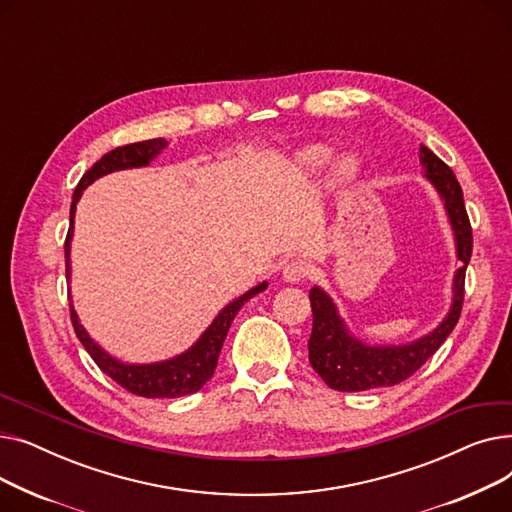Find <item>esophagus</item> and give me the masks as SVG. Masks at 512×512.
<instances>
[{"instance_id":"1","label":"esophagus","mask_w":512,"mask_h":512,"mask_svg":"<svg viewBox=\"0 0 512 512\" xmlns=\"http://www.w3.org/2000/svg\"><path fill=\"white\" fill-rule=\"evenodd\" d=\"M309 276V265L303 259H292L284 265L282 270V278L290 284H297L301 280H305Z\"/></svg>"}]
</instances>
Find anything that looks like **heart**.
Returning a JSON list of instances; mask_svg holds the SVG:
<instances>
[{"label":"heart","instance_id":"obj_1","mask_svg":"<svg viewBox=\"0 0 512 512\" xmlns=\"http://www.w3.org/2000/svg\"><path fill=\"white\" fill-rule=\"evenodd\" d=\"M326 155H328V149H324V147H309V149H305L303 159L309 161V164H321V161L326 159ZM355 174H357V161L353 157L342 155L334 166V180L344 184V182H351L355 178Z\"/></svg>","mask_w":512,"mask_h":512}]
</instances>
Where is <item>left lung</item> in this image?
<instances>
[{
  "label": "left lung",
  "instance_id": "left-lung-1",
  "mask_svg": "<svg viewBox=\"0 0 512 512\" xmlns=\"http://www.w3.org/2000/svg\"><path fill=\"white\" fill-rule=\"evenodd\" d=\"M425 178L434 184L444 201L454 232L459 270L452 280V305L440 326L409 344H367L348 332L334 301L326 290H309L313 330L309 338V363L330 388L340 392H363L405 382L432 357L461 317L465 299V272L473 251V234L463 201L461 184L444 161L425 145L419 149Z\"/></svg>",
  "mask_w": 512,
  "mask_h": 512
}]
</instances>
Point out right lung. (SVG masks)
<instances>
[{"label": "right lung", "mask_w": 512, "mask_h": 512, "mask_svg": "<svg viewBox=\"0 0 512 512\" xmlns=\"http://www.w3.org/2000/svg\"><path fill=\"white\" fill-rule=\"evenodd\" d=\"M168 147V141L164 139H151V141H141V143H132L124 147H116L114 151L105 153L99 161H95L93 168L85 172V176L80 178L78 186L74 188L72 195V205H70V228L66 236V278L70 280V240L74 234V213H76V203L83 197V191L93 184L97 178L112 174L118 170H130V168H145L151 164V159L157 157L161 151ZM267 288V282H261L247 290L245 294H240L238 299L228 303L218 317L211 321V326L199 336V340L188 348V351L168 359V361H159V363H124L110 353H105L103 348L87 334L85 326L80 324V319L70 303V319L74 332L78 340L83 342L87 348V353L91 359L97 363V367L110 375V378L120 384L124 390L145 396V398H178L193 394L205 386L207 380H211V375L215 371V365H218V357L224 346L226 334L230 330L232 319L240 311V307L245 305L249 299H253L255 294L263 292Z\"/></svg>", "instance_id": "right-lung-1"}]
</instances>
